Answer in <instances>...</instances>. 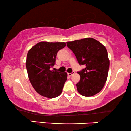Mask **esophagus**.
<instances>
[{"mask_svg": "<svg viewBox=\"0 0 131 131\" xmlns=\"http://www.w3.org/2000/svg\"><path fill=\"white\" fill-rule=\"evenodd\" d=\"M74 72H72V73H68V75L69 76H72V74H73L74 73Z\"/></svg>", "mask_w": 131, "mask_h": 131, "instance_id": "1", "label": "esophagus"}]
</instances>
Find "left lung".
Instances as JSON below:
<instances>
[{
    "label": "left lung",
    "instance_id": "8db88e82",
    "mask_svg": "<svg viewBox=\"0 0 131 131\" xmlns=\"http://www.w3.org/2000/svg\"><path fill=\"white\" fill-rule=\"evenodd\" d=\"M76 55L80 65L85 67L78 73L80 80L76 84L77 91L84 96H92L103 88L107 79L109 59L106 47L90 37L66 42Z\"/></svg>",
    "mask_w": 131,
    "mask_h": 131
}]
</instances>
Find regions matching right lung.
<instances>
[{"mask_svg": "<svg viewBox=\"0 0 131 131\" xmlns=\"http://www.w3.org/2000/svg\"><path fill=\"white\" fill-rule=\"evenodd\" d=\"M62 42L41 41L29 50L26 67L29 79L35 91L41 96L54 98L62 92L67 73L51 70L58 51L66 46Z\"/></svg>", "mask_w": 131, "mask_h": 131, "instance_id": "obj_1", "label": "right lung"}]
</instances>
